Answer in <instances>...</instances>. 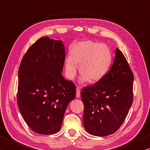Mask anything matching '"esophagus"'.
<instances>
[{"instance_id": "esophagus-1", "label": "esophagus", "mask_w": 150, "mask_h": 150, "mask_svg": "<svg viewBox=\"0 0 150 150\" xmlns=\"http://www.w3.org/2000/svg\"><path fill=\"white\" fill-rule=\"evenodd\" d=\"M76 92H77V93H76V97L79 98L81 96V92H80L79 88H78V87L76 88Z\"/></svg>"}]
</instances>
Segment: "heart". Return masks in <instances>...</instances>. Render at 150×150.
Returning <instances> with one entry per match:
<instances>
[{
    "instance_id": "obj_1",
    "label": "heart",
    "mask_w": 150,
    "mask_h": 150,
    "mask_svg": "<svg viewBox=\"0 0 150 150\" xmlns=\"http://www.w3.org/2000/svg\"><path fill=\"white\" fill-rule=\"evenodd\" d=\"M111 54L107 46L91 41L79 42L73 46L70 56L65 59V73L72 80L79 66L81 81L95 83L103 77L111 64Z\"/></svg>"
}]
</instances>
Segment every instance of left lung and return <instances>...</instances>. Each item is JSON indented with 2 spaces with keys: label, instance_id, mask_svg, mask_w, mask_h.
I'll return each mask as SVG.
<instances>
[{
  "label": "left lung",
  "instance_id": "8db88e82",
  "mask_svg": "<svg viewBox=\"0 0 150 150\" xmlns=\"http://www.w3.org/2000/svg\"><path fill=\"white\" fill-rule=\"evenodd\" d=\"M133 81L129 64L117 48L110 70L94 85L81 91L83 125L89 134L105 137L119 129L132 103Z\"/></svg>",
  "mask_w": 150,
  "mask_h": 150
}]
</instances>
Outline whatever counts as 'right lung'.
Masks as SVG:
<instances>
[{"label":"right lung","mask_w":150,"mask_h":150,"mask_svg":"<svg viewBox=\"0 0 150 150\" xmlns=\"http://www.w3.org/2000/svg\"><path fill=\"white\" fill-rule=\"evenodd\" d=\"M65 58L62 40L44 37L29 48L19 67V110L38 134L58 132L67 106L75 98V85L62 75Z\"/></svg>","instance_id":"right-lung-1"}]
</instances>
